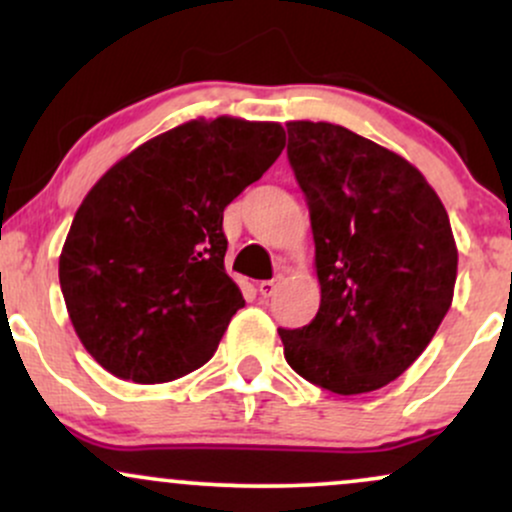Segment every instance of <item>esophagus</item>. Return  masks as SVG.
<instances>
[{
  "mask_svg": "<svg viewBox=\"0 0 512 512\" xmlns=\"http://www.w3.org/2000/svg\"><path fill=\"white\" fill-rule=\"evenodd\" d=\"M276 281L272 279V281H260V286H257V289H260V293H262V298H269V296H274V291H276Z\"/></svg>",
  "mask_w": 512,
  "mask_h": 512,
  "instance_id": "obj_1",
  "label": "esophagus"
}]
</instances>
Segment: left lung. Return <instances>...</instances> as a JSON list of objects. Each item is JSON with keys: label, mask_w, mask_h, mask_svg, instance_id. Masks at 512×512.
I'll return each mask as SVG.
<instances>
[{"label": "left lung", "mask_w": 512, "mask_h": 512, "mask_svg": "<svg viewBox=\"0 0 512 512\" xmlns=\"http://www.w3.org/2000/svg\"><path fill=\"white\" fill-rule=\"evenodd\" d=\"M286 129L310 209L320 310L301 330H279L284 356L337 395L380 390L424 354L452 305L448 211L395 151L332 122Z\"/></svg>", "instance_id": "8db88e82"}]
</instances>
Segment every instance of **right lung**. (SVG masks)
I'll use <instances>...</instances> for the list:
<instances>
[{
  "label": "right lung",
  "mask_w": 512,
  "mask_h": 512,
  "mask_svg": "<svg viewBox=\"0 0 512 512\" xmlns=\"http://www.w3.org/2000/svg\"><path fill=\"white\" fill-rule=\"evenodd\" d=\"M279 122L187 120L122 156L76 209L60 286L76 337L108 373L166 383L209 361L243 293L223 209L279 158Z\"/></svg>",
  "instance_id": "obj_1"
}]
</instances>
